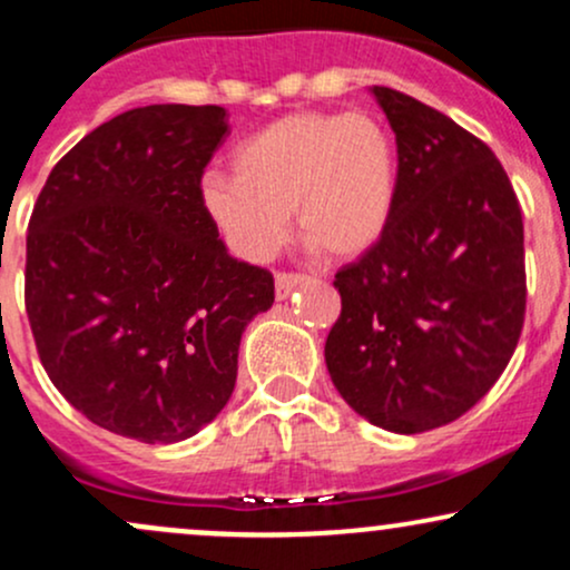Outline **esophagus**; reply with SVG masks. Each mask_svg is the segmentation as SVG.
<instances>
[{"mask_svg": "<svg viewBox=\"0 0 570 570\" xmlns=\"http://www.w3.org/2000/svg\"><path fill=\"white\" fill-rule=\"evenodd\" d=\"M299 281H303L299 273H276V297L278 299L289 297V294L299 286Z\"/></svg>", "mask_w": 570, "mask_h": 570, "instance_id": "34e87169", "label": "esophagus"}]
</instances>
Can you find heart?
Instances as JSON below:
<instances>
[{
    "instance_id": "b5f03b06",
    "label": "heart",
    "mask_w": 570,
    "mask_h": 570,
    "mask_svg": "<svg viewBox=\"0 0 570 570\" xmlns=\"http://www.w3.org/2000/svg\"><path fill=\"white\" fill-rule=\"evenodd\" d=\"M394 136L367 112H294L240 141L233 174H208L203 206L240 257L263 263L294 208L299 238L330 259L367 254L394 217Z\"/></svg>"
}]
</instances>
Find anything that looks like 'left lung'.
I'll use <instances>...</instances> for the list:
<instances>
[{"instance_id":"obj_1","label":"left lung","mask_w":570,"mask_h":570,"mask_svg":"<svg viewBox=\"0 0 570 570\" xmlns=\"http://www.w3.org/2000/svg\"><path fill=\"white\" fill-rule=\"evenodd\" d=\"M396 134L389 230L340 267L324 345L340 396L372 426L421 434L493 389L525 322L522 212L485 141L417 98L375 85Z\"/></svg>"}]
</instances>
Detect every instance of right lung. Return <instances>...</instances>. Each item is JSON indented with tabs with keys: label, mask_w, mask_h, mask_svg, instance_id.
Listing matches in <instances>:
<instances>
[{
	"label": "right lung",
	"mask_w": 570,
	"mask_h": 570,
	"mask_svg": "<svg viewBox=\"0 0 570 570\" xmlns=\"http://www.w3.org/2000/svg\"><path fill=\"white\" fill-rule=\"evenodd\" d=\"M222 107L153 104L90 130L56 163L26 233L39 362L96 426L171 444L230 399L246 324L276 299L203 206Z\"/></svg>",
	"instance_id": "right-lung-1"
}]
</instances>
